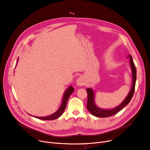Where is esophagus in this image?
<instances>
[{
    "label": "esophagus",
    "mask_w": 150,
    "mask_h": 150,
    "mask_svg": "<svg viewBox=\"0 0 150 150\" xmlns=\"http://www.w3.org/2000/svg\"><path fill=\"white\" fill-rule=\"evenodd\" d=\"M86 82H86L85 77H83V76H80L76 80V85L78 86H85Z\"/></svg>",
    "instance_id": "34e87169"
}]
</instances>
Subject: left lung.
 <instances>
[{
    "mask_svg": "<svg viewBox=\"0 0 150 150\" xmlns=\"http://www.w3.org/2000/svg\"><path fill=\"white\" fill-rule=\"evenodd\" d=\"M127 58H130V64L132 70V83L130 91L127 95V97L122 102L118 105L117 106L114 108L112 109H103L97 106L95 101V92L91 88H88L86 89L87 92V108L88 111L91 112L92 115L98 117H106L111 116L115 115L119 111H121L124 107H125L130 101L135 91V86L137 79V70L134 64L132 58L130 55H128Z\"/></svg>",
    "mask_w": 150,
    "mask_h": 150,
    "instance_id": "8db88e82",
    "label": "left lung"
}]
</instances>
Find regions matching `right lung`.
<instances>
[{
  "mask_svg": "<svg viewBox=\"0 0 150 150\" xmlns=\"http://www.w3.org/2000/svg\"><path fill=\"white\" fill-rule=\"evenodd\" d=\"M18 61V59L17 60ZM74 91V88L72 86H69L67 90H66L64 94H63V100L62 101V104L59 106L58 110L55 112L53 114L49 116H45V117H38V116H35V117H36L39 119H42V120H54V119H56L58 118L59 117H60L62 114L63 113L66 107H67V101L68 100V98L69 97V96L71 95V93H73Z\"/></svg>",
  "mask_w": 150,
  "mask_h": 150,
  "instance_id": "add662e5",
  "label": "right lung"
}]
</instances>
